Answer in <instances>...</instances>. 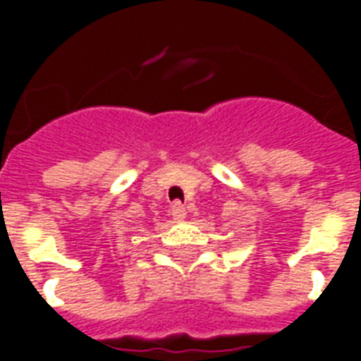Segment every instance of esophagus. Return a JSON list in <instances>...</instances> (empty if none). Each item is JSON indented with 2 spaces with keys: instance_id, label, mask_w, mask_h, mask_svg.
<instances>
[{
  "instance_id": "1",
  "label": "esophagus",
  "mask_w": 361,
  "mask_h": 361,
  "mask_svg": "<svg viewBox=\"0 0 361 361\" xmlns=\"http://www.w3.org/2000/svg\"><path fill=\"white\" fill-rule=\"evenodd\" d=\"M172 216L178 220L185 219V209H183V204L180 201H173L172 203Z\"/></svg>"
}]
</instances>
